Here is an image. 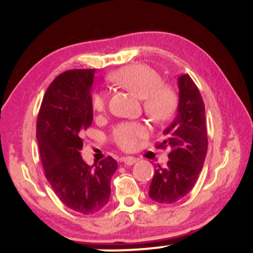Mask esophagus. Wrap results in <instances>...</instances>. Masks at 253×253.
Returning <instances> with one entry per match:
<instances>
[{"label":"esophagus","instance_id":"esophagus-1","mask_svg":"<svg viewBox=\"0 0 253 253\" xmlns=\"http://www.w3.org/2000/svg\"><path fill=\"white\" fill-rule=\"evenodd\" d=\"M122 162L126 166H132L137 162V159L133 157H124L122 158Z\"/></svg>","mask_w":253,"mask_h":253}]
</instances>
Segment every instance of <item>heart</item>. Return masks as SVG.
I'll return each instance as SVG.
<instances>
[{
  "mask_svg": "<svg viewBox=\"0 0 253 253\" xmlns=\"http://www.w3.org/2000/svg\"><path fill=\"white\" fill-rule=\"evenodd\" d=\"M109 81L143 100L146 115L155 123L168 121L177 107V95L170 86L162 84L161 76L145 64L122 68L109 76ZM107 96L96 92L92 96V108L96 113L105 112ZM147 134V127L139 122L121 123L115 126L113 137L123 150H132L138 140Z\"/></svg>",
  "mask_w": 253,
  "mask_h": 253,
  "instance_id": "heart-1",
  "label": "heart"
}]
</instances>
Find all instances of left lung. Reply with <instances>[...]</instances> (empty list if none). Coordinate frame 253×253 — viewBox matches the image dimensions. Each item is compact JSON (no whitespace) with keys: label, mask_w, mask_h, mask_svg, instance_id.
<instances>
[{"label":"left lung","mask_w":253,"mask_h":253,"mask_svg":"<svg viewBox=\"0 0 253 253\" xmlns=\"http://www.w3.org/2000/svg\"><path fill=\"white\" fill-rule=\"evenodd\" d=\"M177 114L164 130L160 147H170L167 167L155 169L148 196L160 204H172L191 191L205 161L207 132L205 105L191 77L179 76Z\"/></svg>","instance_id":"obj_1"}]
</instances>
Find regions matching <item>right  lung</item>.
I'll use <instances>...</instances> for the list:
<instances>
[{
	"label": "right lung",
	"mask_w": 253,
	"mask_h": 253,
	"mask_svg": "<svg viewBox=\"0 0 253 253\" xmlns=\"http://www.w3.org/2000/svg\"><path fill=\"white\" fill-rule=\"evenodd\" d=\"M95 70L65 71L47 88L37 122L44 176L62 203L85 215L101 211L110 197L117 169L112 157L89 166L83 160V131L93 121L92 86Z\"/></svg>",
	"instance_id": "right-lung-1"
}]
</instances>
